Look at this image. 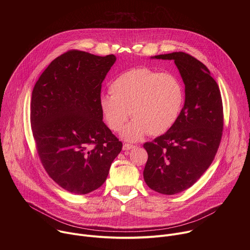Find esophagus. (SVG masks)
I'll return each instance as SVG.
<instances>
[{
    "label": "esophagus",
    "instance_id": "obj_1",
    "mask_svg": "<svg viewBox=\"0 0 250 250\" xmlns=\"http://www.w3.org/2000/svg\"><path fill=\"white\" fill-rule=\"evenodd\" d=\"M132 148H135V146L129 145V144H125V145H124V146H123V149H124V150H130V149H132Z\"/></svg>",
    "mask_w": 250,
    "mask_h": 250
}]
</instances>
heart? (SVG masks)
I'll use <instances>...</instances> for the list:
<instances>
[{
  "label": "heart",
  "mask_w": 250,
  "mask_h": 250,
  "mask_svg": "<svg viewBox=\"0 0 250 250\" xmlns=\"http://www.w3.org/2000/svg\"><path fill=\"white\" fill-rule=\"evenodd\" d=\"M111 94H103L99 104L103 118L113 131H120L130 117L132 122L122 136L136 141L149 133L167 132L179 118L185 101L184 88L174 75L149 68H132L110 85Z\"/></svg>",
  "instance_id": "heart-1"
}]
</instances>
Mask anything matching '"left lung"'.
<instances>
[{"instance_id": "8db88e82", "label": "left lung", "mask_w": 250, "mask_h": 250, "mask_svg": "<svg viewBox=\"0 0 250 250\" xmlns=\"http://www.w3.org/2000/svg\"><path fill=\"white\" fill-rule=\"evenodd\" d=\"M151 58L174 60L185 84V104L175 125L144 145L148 154L146 183L174 195L194 185L215 158L224 128L223 102L217 82L195 57L179 51Z\"/></svg>"}]
</instances>
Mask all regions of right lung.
Masks as SVG:
<instances>
[{
  "label": "right lung",
  "mask_w": 250,
  "mask_h": 250,
  "mask_svg": "<svg viewBox=\"0 0 250 250\" xmlns=\"http://www.w3.org/2000/svg\"><path fill=\"white\" fill-rule=\"evenodd\" d=\"M116 59L69 50L48 65L32 90L30 124L40 159L70 193L85 195L101 187L122 150L99 104Z\"/></svg>",
  "instance_id": "add662e5"
}]
</instances>
